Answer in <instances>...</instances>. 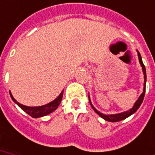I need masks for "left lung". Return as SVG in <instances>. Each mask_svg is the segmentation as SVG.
Wrapping results in <instances>:
<instances>
[{
	"label": "left lung",
	"instance_id": "obj_1",
	"mask_svg": "<svg viewBox=\"0 0 155 155\" xmlns=\"http://www.w3.org/2000/svg\"><path fill=\"white\" fill-rule=\"evenodd\" d=\"M137 51L138 54V58H139V62H140V66L142 67V71H143L144 73V88H143V93L140 94V96L138 97L137 101H136L134 106H133V108H131L130 110H127V111L122 112V113H119V114H105L101 113L100 111H98L94 107V106L92 105V102L90 101V97H89V95H88V100H89V102H90L91 106L93 107V109L94 110V111L96 112L97 114H98L99 116H101L102 119H104L106 121H109V122H119V121H121L123 120H125L126 118L129 117L130 115H132L133 114H134L137 110H138V108L140 107V106L142 103L143 101L144 97H145V93H146V67H145V65L143 64V62H142V59H141V56H140V53Z\"/></svg>",
	"mask_w": 155,
	"mask_h": 155
}]
</instances>
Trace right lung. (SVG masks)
Wrapping results in <instances>:
<instances>
[{
    "instance_id": "1",
    "label": "right lung",
    "mask_w": 155,
    "mask_h": 155,
    "mask_svg": "<svg viewBox=\"0 0 155 155\" xmlns=\"http://www.w3.org/2000/svg\"><path fill=\"white\" fill-rule=\"evenodd\" d=\"M9 94H10L12 100L15 101V103L17 104L23 111H25L27 114H29L32 118H40V117L45 116L47 114H49L58 107L59 104L61 103V101L62 99L63 91H62V93L59 94V96L55 100L49 102V103L46 104V105L41 106H24V105H22L19 102H18L15 99V97L12 96V93H10V91H9Z\"/></svg>"
}]
</instances>
